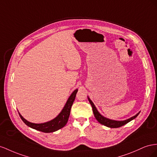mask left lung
I'll return each instance as SVG.
<instances>
[{
    "instance_id": "8db88e82",
    "label": "left lung",
    "mask_w": 157,
    "mask_h": 157,
    "mask_svg": "<svg viewBox=\"0 0 157 157\" xmlns=\"http://www.w3.org/2000/svg\"><path fill=\"white\" fill-rule=\"evenodd\" d=\"M88 100H89V102H90V104L92 106L93 114H94V116H95V118L97 119V120L100 124L104 125V126H105L106 127H109V128H119V127L122 126H124V125L128 123L129 122H130V121L133 120V119H135L137 117V116L139 115V114H140V113H138L137 114L132 116V117H131L130 118H128L127 120H123V121H117V120H110V119H109V118H106L104 117L103 116H102L99 113H98V111L96 109L95 105L93 104V102L91 101V100L90 99V98H89V97H88Z\"/></svg>"
}]
</instances>
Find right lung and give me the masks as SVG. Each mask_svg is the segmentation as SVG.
Returning a JSON list of instances; mask_svg holds the SVG:
<instances>
[{"instance_id":"right-lung-1","label":"right lung","mask_w":157,"mask_h":157,"mask_svg":"<svg viewBox=\"0 0 157 157\" xmlns=\"http://www.w3.org/2000/svg\"><path fill=\"white\" fill-rule=\"evenodd\" d=\"M78 91V89H75V90L73 91V93L69 97L65 106H64L63 109L62 110L60 114L55 118H54L51 121L41 124L31 123L28 122V120H26L24 118H23V116L18 113L20 118L27 126L40 132L44 133H51L59 130V129H61L62 128L64 127L67 122H68L70 114L71 107L73 105V102L75 100L76 93H77Z\"/></svg>"}]
</instances>
